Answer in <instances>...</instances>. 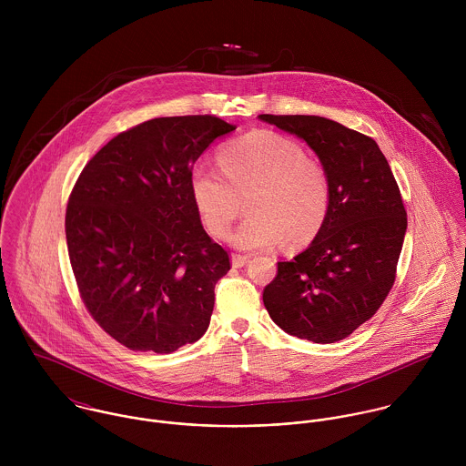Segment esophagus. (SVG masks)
<instances>
[{
	"instance_id": "obj_1",
	"label": "esophagus",
	"mask_w": 466,
	"mask_h": 466,
	"mask_svg": "<svg viewBox=\"0 0 466 466\" xmlns=\"http://www.w3.org/2000/svg\"><path fill=\"white\" fill-rule=\"evenodd\" d=\"M249 262V257L248 255H231V266L235 268H240V267L246 266Z\"/></svg>"
}]
</instances>
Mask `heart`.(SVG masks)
Returning a JSON list of instances; mask_svg holds the SVG:
<instances>
[{
    "label": "heart",
    "instance_id": "obj_1",
    "mask_svg": "<svg viewBox=\"0 0 466 466\" xmlns=\"http://www.w3.org/2000/svg\"><path fill=\"white\" fill-rule=\"evenodd\" d=\"M220 167L198 163L192 198L206 229L220 238L248 200L251 213L229 237L238 249H267L289 238L301 246L321 231L330 206V179L321 161L281 134L253 131L220 152Z\"/></svg>",
    "mask_w": 466,
    "mask_h": 466
}]
</instances>
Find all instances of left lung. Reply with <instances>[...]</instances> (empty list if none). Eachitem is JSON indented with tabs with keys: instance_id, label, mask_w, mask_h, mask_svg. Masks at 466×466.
I'll list each match as a JSON object with an SVG mask.
<instances>
[{
	"instance_id": "1",
	"label": "left lung",
	"mask_w": 466,
	"mask_h": 466,
	"mask_svg": "<svg viewBox=\"0 0 466 466\" xmlns=\"http://www.w3.org/2000/svg\"><path fill=\"white\" fill-rule=\"evenodd\" d=\"M258 118L301 137L330 179L321 231L294 260L278 262L264 305L290 335L321 344L340 340L375 316L395 283L407 229L399 185L370 136L323 116Z\"/></svg>"
}]
</instances>
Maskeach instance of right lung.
<instances>
[{
	"instance_id": "1",
	"label": "right lung",
	"mask_w": 466,
	"mask_h": 466,
	"mask_svg": "<svg viewBox=\"0 0 466 466\" xmlns=\"http://www.w3.org/2000/svg\"><path fill=\"white\" fill-rule=\"evenodd\" d=\"M237 127L209 115L143 122L80 172L66 208L69 262L91 318L134 351L172 353L209 327L229 257L200 224L190 174Z\"/></svg>"
}]
</instances>
